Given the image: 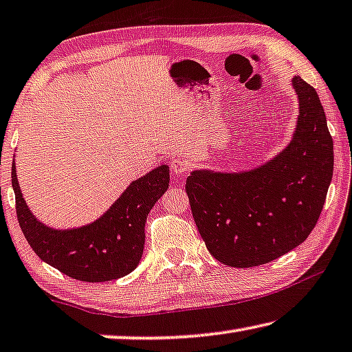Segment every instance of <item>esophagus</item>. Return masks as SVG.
<instances>
[{
  "instance_id": "obj_1",
  "label": "esophagus",
  "mask_w": 352,
  "mask_h": 352,
  "mask_svg": "<svg viewBox=\"0 0 352 352\" xmlns=\"http://www.w3.org/2000/svg\"><path fill=\"white\" fill-rule=\"evenodd\" d=\"M171 170L175 175H186V173L188 171L187 160H184V159L171 160Z\"/></svg>"
}]
</instances>
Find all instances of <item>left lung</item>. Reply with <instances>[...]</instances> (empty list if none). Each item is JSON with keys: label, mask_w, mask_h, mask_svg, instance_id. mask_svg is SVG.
Wrapping results in <instances>:
<instances>
[{"label": "left lung", "mask_w": 352, "mask_h": 352, "mask_svg": "<svg viewBox=\"0 0 352 352\" xmlns=\"http://www.w3.org/2000/svg\"><path fill=\"white\" fill-rule=\"evenodd\" d=\"M293 140L277 157L242 173L197 170L187 177L195 223L208 250L231 267L266 264L304 242L326 201L333 142L320 97L300 77Z\"/></svg>", "instance_id": "left-lung-1"}]
</instances>
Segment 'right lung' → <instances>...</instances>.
Wrapping results in <instances>:
<instances>
[{
  "label": "right lung",
  "instance_id": "add662e5",
  "mask_svg": "<svg viewBox=\"0 0 352 352\" xmlns=\"http://www.w3.org/2000/svg\"><path fill=\"white\" fill-rule=\"evenodd\" d=\"M168 184V166L160 165L133 181L93 223L55 230L41 223L26 206L12 165L15 209L28 244L42 261L59 272L91 283L121 278L138 266L144 248L146 217Z\"/></svg>",
  "mask_w": 352,
  "mask_h": 352
}]
</instances>
